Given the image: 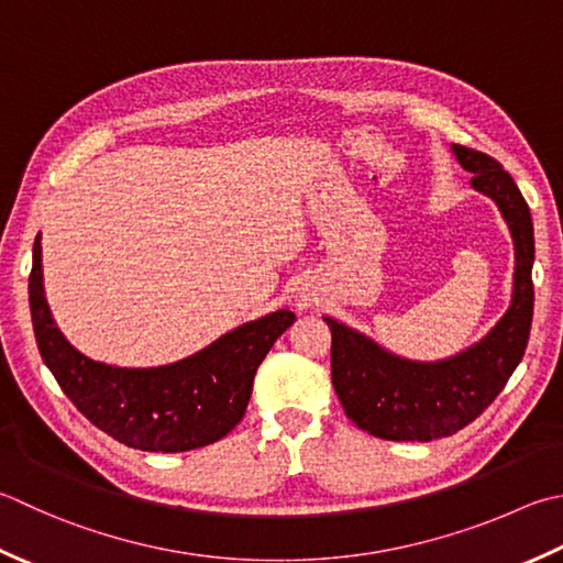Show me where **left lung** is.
Here are the masks:
<instances>
[{"label": "left lung", "mask_w": 563, "mask_h": 563, "mask_svg": "<svg viewBox=\"0 0 563 563\" xmlns=\"http://www.w3.org/2000/svg\"><path fill=\"white\" fill-rule=\"evenodd\" d=\"M451 151L461 168L473 173V190L498 205L510 229L512 300L486 336L442 361L395 356L371 336L324 317L332 332V383L346 417L363 432L388 442H432L476 420L505 388L530 339L534 310L530 207L498 161L459 143H451Z\"/></svg>", "instance_id": "obj_1"}]
</instances>
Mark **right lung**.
Wrapping results in <instances>:
<instances>
[{
	"label": "right lung",
	"instance_id": "right-lung-1",
	"mask_svg": "<svg viewBox=\"0 0 563 563\" xmlns=\"http://www.w3.org/2000/svg\"><path fill=\"white\" fill-rule=\"evenodd\" d=\"M29 305L41 358L77 410L117 442L163 454L227 437L246 412L261 361L295 322L290 310L271 312L168 366L119 368L92 361L53 322L43 290L41 234L33 241Z\"/></svg>",
	"mask_w": 563,
	"mask_h": 563
}]
</instances>
